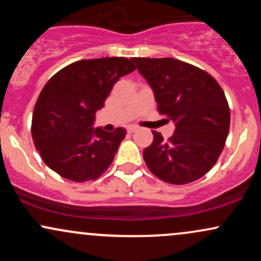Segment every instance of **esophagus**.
Here are the masks:
<instances>
[{"label":"esophagus","instance_id":"34e87169","mask_svg":"<svg viewBox=\"0 0 261 261\" xmlns=\"http://www.w3.org/2000/svg\"><path fill=\"white\" fill-rule=\"evenodd\" d=\"M126 130H127V134H134L135 131L137 130V127L136 126H128Z\"/></svg>","mask_w":261,"mask_h":261}]
</instances>
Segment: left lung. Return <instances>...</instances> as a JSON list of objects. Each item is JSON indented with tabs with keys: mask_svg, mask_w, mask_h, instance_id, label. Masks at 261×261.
<instances>
[{
	"mask_svg": "<svg viewBox=\"0 0 261 261\" xmlns=\"http://www.w3.org/2000/svg\"><path fill=\"white\" fill-rule=\"evenodd\" d=\"M154 93L161 115L175 122L168 141L157 131L143 149L148 169L161 180L182 185L215 166L229 131L230 114L217 81L201 68L172 58H133Z\"/></svg>",
	"mask_w": 261,
	"mask_h": 261,
	"instance_id": "left-lung-1",
	"label": "left lung"
}]
</instances>
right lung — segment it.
<instances>
[{
  "label": "right lung",
  "mask_w": 261,
  "mask_h": 261,
  "mask_svg": "<svg viewBox=\"0 0 261 261\" xmlns=\"http://www.w3.org/2000/svg\"><path fill=\"white\" fill-rule=\"evenodd\" d=\"M136 70L126 58L81 60L47 81L34 107L32 136L44 163L62 178L95 180L109 168L125 128L93 127L95 113L120 77Z\"/></svg>",
  "instance_id": "add662e5"
}]
</instances>
